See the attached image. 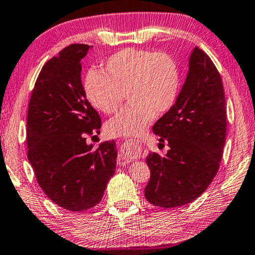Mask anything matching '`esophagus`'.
Listing matches in <instances>:
<instances>
[{"mask_svg":"<svg viewBox=\"0 0 255 255\" xmlns=\"http://www.w3.org/2000/svg\"><path fill=\"white\" fill-rule=\"evenodd\" d=\"M140 149H142V147H140L139 144L132 142V140H127V142H125L120 146L119 156L117 162H118L119 165L128 164L131 160L136 159L140 154Z\"/></svg>","mask_w":255,"mask_h":255,"instance_id":"esophagus-1","label":"esophagus"}]
</instances>
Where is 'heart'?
Returning a JSON list of instances; mask_svg holds the SVG:
<instances>
[{"label":"heart","mask_w":255,"mask_h":255,"mask_svg":"<svg viewBox=\"0 0 255 255\" xmlns=\"http://www.w3.org/2000/svg\"><path fill=\"white\" fill-rule=\"evenodd\" d=\"M102 72L91 70L85 79L88 101L99 111L118 110L126 93L129 104L106 125L111 137H137L154 116L168 112L176 103L180 75L175 60L167 53L140 48H124L111 55Z\"/></svg>","instance_id":"1"}]
</instances>
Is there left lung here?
<instances>
[{"label": "left lung", "instance_id": "left-lung-1", "mask_svg": "<svg viewBox=\"0 0 255 255\" xmlns=\"http://www.w3.org/2000/svg\"><path fill=\"white\" fill-rule=\"evenodd\" d=\"M227 131L225 92L219 71L207 53L195 47L176 103L153 126L165 156L149 153L151 178L145 199L170 209L196 200L217 175ZM160 143V144H161Z\"/></svg>", "mask_w": 255, "mask_h": 255}]
</instances>
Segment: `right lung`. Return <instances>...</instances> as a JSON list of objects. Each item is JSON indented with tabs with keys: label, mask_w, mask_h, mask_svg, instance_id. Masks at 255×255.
<instances>
[{
	"label": "right lung",
	"mask_w": 255,
	"mask_h": 255,
	"mask_svg": "<svg viewBox=\"0 0 255 255\" xmlns=\"http://www.w3.org/2000/svg\"><path fill=\"white\" fill-rule=\"evenodd\" d=\"M90 48L71 44L44 64L27 113V154L37 183L48 199L74 212L100 203L117 163L115 140L96 149L86 143V135L101 128L80 77Z\"/></svg>",
	"instance_id": "1"
}]
</instances>
